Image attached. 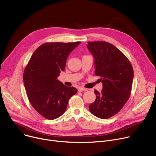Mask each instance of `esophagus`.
<instances>
[{
    "label": "esophagus",
    "instance_id": "1",
    "mask_svg": "<svg viewBox=\"0 0 156 156\" xmlns=\"http://www.w3.org/2000/svg\"><path fill=\"white\" fill-rule=\"evenodd\" d=\"M88 90L87 89V88H84V87H79V88H78V91H87Z\"/></svg>",
    "mask_w": 156,
    "mask_h": 156
}]
</instances>
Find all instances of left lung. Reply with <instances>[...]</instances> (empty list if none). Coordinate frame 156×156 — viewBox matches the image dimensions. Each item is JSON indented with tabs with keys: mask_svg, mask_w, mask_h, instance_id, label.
Instances as JSON below:
<instances>
[{
	"mask_svg": "<svg viewBox=\"0 0 156 156\" xmlns=\"http://www.w3.org/2000/svg\"><path fill=\"white\" fill-rule=\"evenodd\" d=\"M87 48L94 57L95 74L103 83L101 92L94 91L97 98L89 110L97 117L108 119L123 108L130 96L133 68L122 52L108 42H88Z\"/></svg>",
	"mask_w": 156,
	"mask_h": 156,
	"instance_id": "left-lung-1",
	"label": "left lung"
}]
</instances>
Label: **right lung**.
Returning a JSON list of instances; mask_svg holds the SVG:
<instances>
[{"label": "right lung", "mask_w": 156, "mask_h": 156, "mask_svg": "<svg viewBox=\"0 0 156 156\" xmlns=\"http://www.w3.org/2000/svg\"><path fill=\"white\" fill-rule=\"evenodd\" d=\"M81 42L46 43L30 57L23 74L26 91L30 104L40 115L54 120L63 114L69 99L77 93L58 80L64 71L67 58Z\"/></svg>", "instance_id": "obj_1"}]
</instances>
